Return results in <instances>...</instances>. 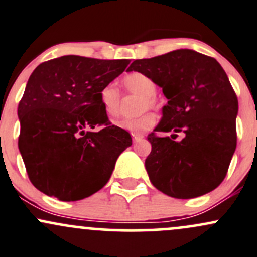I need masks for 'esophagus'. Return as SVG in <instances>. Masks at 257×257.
<instances>
[{
    "mask_svg": "<svg viewBox=\"0 0 257 257\" xmlns=\"http://www.w3.org/2000/svg\"><path fill=\"white\" fill-rule=\"evenodd\" d=\"M132 137H133V143H137L139 142V140L143 139V135H138V134H132Z\"/></svg>",
    "mask_w": 257,
    "mask_h": 257,
    "instance_id": "esophagus-1",
    "label": "esophagus"
}]
</instances>
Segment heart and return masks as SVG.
<instances>
[{"instance_id":"b5f03b06","label":"heart","mask_w":257,"mask_h":257,"mask_svg":"<svg viewBox=\"0 0 257 257\" xmlns=\"http://www.w3.org/2000/svg\"><path fill=\"white\" fill-rule=\"evenodd\" d=\"M119 83L125 94L140 95L139 100H138L137 111L142 112V113L138 114L137 117L119 120L117 124L134 134H142L144 132L149 131L155 124V115L146 109H159L161 106L160 100L156 97V83L154 81V79L142 72L126 73L120 78ZM98 96H100L101 105L108 117H119L120 111H122V94L113 84H107L103 86Z\"/></svg>"}]
</instances>
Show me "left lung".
<instances>
[{"label":"left lung","mask_w":257,"mask_h":257,"mask_svg":"<svg viewBox=\"0 0 257 257\" xmlns=\"http://www.w3.org/2000/svg\"><path fill=\"white\" fill-rule=\"evenodd\" d=\"M129 72H142L162 87L168 100L163 117L148 140L145 160L155 188L176 199L210 193L223 182L236 148L238 98L213 57L176 50L135 60ZM172 132L171 137L159 133ZM182 141H176L178 133Z\"/></svg>","instance_id":"1"}]
</instances>
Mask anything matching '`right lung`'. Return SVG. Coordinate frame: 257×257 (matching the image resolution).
I'll return each mask as SVG.
<instances>
[{"instance_id": "obj_1", "label": "right lung", "mask_w": 257, "mask_h": 257, "mask_svg": "<svg viewBox=\"0 0 257 257\" xmlns=\"http://www.w3.org/2000/svg\"><path fill=\"white\" fill-rule=\"evenodd\" d=\"M129 62L69 55L34 70L18 105V148L38 190L78 201L105 187L132 137L112 125L98 95Z\"/></svg>"}]
</instances>
